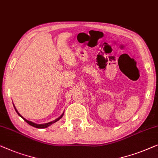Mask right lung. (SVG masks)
<instances>
[{"label":"right lung","mask_w":158,"mask_h":158,"mask_svg":"<svg viewBox=\"0 0 158 158\" xmlns=\"http://www.w3.org/2000/svg\"><path fill=\"white\" fill-rule=\"evenodd\" d=\"M13 106H14V108H15V112H17V114L19 115L20 117H21V118H23V119H24V121H26V123H27L28 124H30L31 126H33V127H36V128H39V129H43V128H46V127H48V126H50V125H52V124H54V123H56L57 121H59L60 119L62 117H63V115H64V112H63V114H62L61 116H60L59 117H58V118H56V119H54V121H52V122H50V123H45V124H35V123H33V122H31V121H28V120H27V119H25L24 118V117H23V116H21V114H19V112H18V110H16V108H15V106H14V104H13Z\"/></svg>","instance_id":"1"}]
</instances>
